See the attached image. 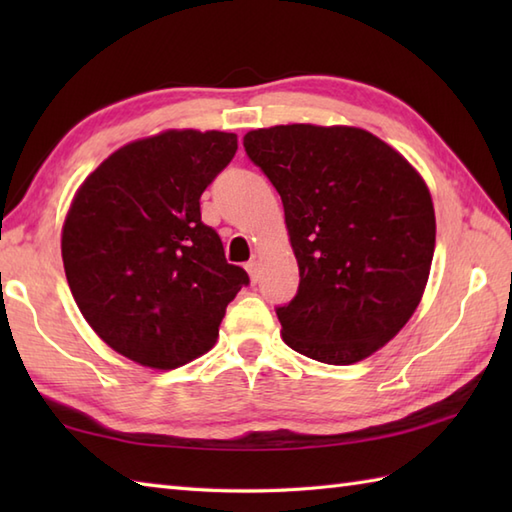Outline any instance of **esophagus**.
I'll return each mask as SVG.
<instances>
[{"label":"esophagus","instance_id":"1","mask_svg":"<svg viewBox=\"0 0 512 512\" xmlns=\"http://www.w3.org/2000/svg\"><path fill=\"white\" fill-rule=\"evenodd\" d=\"M246 270H248L250 279L257 281V277H259V264H257V259H250V262L246 264Z\"/></svg>","mask_w":512,"mask_h":512}]
</instances>
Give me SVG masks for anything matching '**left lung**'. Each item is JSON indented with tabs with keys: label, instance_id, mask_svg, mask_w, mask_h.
I'll return each mask as SVG.
<instances>
[{
	"label": "left lung",
	"instance_id": "left-lung-1",
	"mask_svg": "<svg viewBox=\"0 0 512 512\" xmlns=\"http://www.w3.org/2000/svg\"><path fill=\"white\" fill-rule=\"evenodd\" d=\"M244 149L281 195L299 264L297 295L277 308L286 345L328 365L363 361L402 330L427 286V184L358 127L255 129Z\"/></svg>",
	"mask_w": 512,
	"mask_h": 512
}]
</instances>
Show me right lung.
<instances>
[{
  "instance_id": "obj_1",
  "label": "right lung",
  "mask_w": 512,
  "mask_h": 512,
  "mask_svg": "<svg viewBox=\"0 0 512 512\" xmlns=\"http://www.w3.org/2000/svg\"><path fill=\"white\" fill-rule=\"evenodd\" d=\"M235 151V134L169 129L114 151L76 191L61 237L65 277L118 354L173 369L215 345L250 279L202 222L200 195Z\"/></svg>"
}]
</instances>
